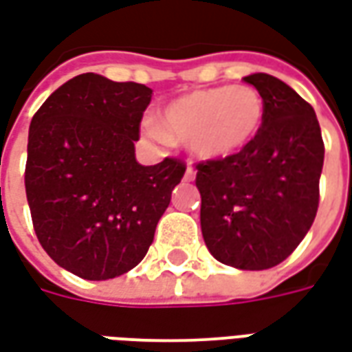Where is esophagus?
<instances>
[{"mask_svg": "<svg viewBox=\"0 0 352 352\" xmlns=\"http://www.w3.org/2000/svg\"><path fill=\"white\" fill-rule=\"evenodd\" d=\"M195 176H197V173H195V170H193V168H191V166H187V168H186V174H184V179H186V182H193Z\"/></svg>", "mask_w": 352, "mask_h": 352, "instance_id": "1", "label": "esophagus"}]
</instances>
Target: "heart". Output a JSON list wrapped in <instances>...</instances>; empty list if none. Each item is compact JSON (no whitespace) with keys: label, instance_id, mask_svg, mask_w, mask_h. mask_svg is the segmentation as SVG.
<instances>
[{"label":"heart","instance_id":"heart-1","mask_svg":"<svg viewBox=\"0 0 352 352\" xmlns=\"http://www.w3.org/2000/svg\"><path fill=\"white\" fill-rule=\"evenodd\" d=\"M264 123V99L248 84L195 89L168 101L144 129L159 144L184 142L195 157L221 161L257 138Z\"/></svg>","mask_w":352,"mask_h":352}]
</instances>
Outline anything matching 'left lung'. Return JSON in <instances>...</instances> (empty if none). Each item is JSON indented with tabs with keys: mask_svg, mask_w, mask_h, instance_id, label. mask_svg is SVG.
<instances>
[{
	"mask_svg": "<svg viewBox=\"0 0 352 352\" xmlns=\"http://www.w3.org/2000/svg\"><path fill=\"white\" fill-rule=\"evenodd\" d=\"M243 80L264 99L257 138L232 157L197 166L208 251L238 270L283 263L313 225L324 144L315 110L266 73Z\"/></svg>",
	"mask_w": 352,
	"mask_h": 352,
	"instance_id": "obj_1",
	"label": "left lung"
}]
</instances>
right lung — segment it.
Returning a JSON list of instances; mask_svg holds the SVG:
<instances>
[{"label":"right lung","mask_w":352,"mask_h":352,"mask_svg":"<svg viewBox=\"0 0 352 352\" xmlns=\"http://www.w3.org/2000/svg\"><path fill=\"white\" fill-rule=\"evenodd\" d=\"M151 88L84 73L56 89L30 123L25 195L43 250L89 281L133 270L186 173L166 157L140 165L135 140Z\"/></svg>","instance_id":"1"}]
</instances>
